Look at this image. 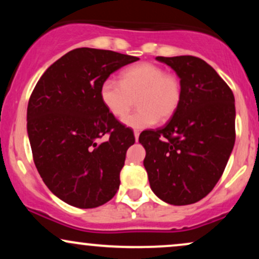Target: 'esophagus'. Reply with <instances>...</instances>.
I'll return each mask as SVG.
<instances>
[{"label": "esophagus", "mask_w": 259, "mask_h": 259, "mask_svg": "<svg viewBox=\"0 0 259 259\" xmlns=\"http://www.w3.org/2000/svg\"><path fill=\"white\" fill-rule=\"evenodd\" d=\"M134 136H135V141H139V136H140V133L138 132V130H135V132H134Z\"/></svg>", "instance_id": "1"}]
</instances>
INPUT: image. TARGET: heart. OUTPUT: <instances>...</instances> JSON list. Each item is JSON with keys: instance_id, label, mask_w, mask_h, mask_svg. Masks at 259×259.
<instances>
[{"instance_id": "b5f03b06", "label": "heart", "mask_w": 259, "mask_h": 259, "mask_svg": "<svg viewBox=\"0 0 259 259\" xmlns=\"http://www.w3.org/2000/svg\"><path fill=\"white\" fill-rule=\"evenodd\" d=\"M183 85L179 76L168 74L159 65L140 63L120 74V82L107 79L101 84L100 99L113 117L123 118L138 99L139 111L124 118L132 129H146L158 120H168L179 108Z\"/></svg>"}]
</instances>
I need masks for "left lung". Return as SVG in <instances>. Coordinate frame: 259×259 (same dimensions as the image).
<instances>
[{"label": "left lung", "mask_w": 259, "mask_h": 259, "mask_svg": "<svg viewBox=\"0 0 259 259\" xmlns=\"http://www.w3.org/2000/svg\"><path fill=\"white\" fill-rule=\"evenodd\" d=\"M183 85L179 108L165 126L140 134L144 165L157 197L174 206L202 200L221 179L235 144L233 91L203 59L157 57Z\"/></svg>", "instance_id": "8db88e82"}]
</instances>
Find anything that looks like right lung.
Listing matches in <instances>:
<instances>
[{"mask_svg":"<svg viewBox=\"0 0 259 259\" xmlns=\"http://www.w3.org/2000/svg\"><path fill=\"white\" fill-rule=\"evenodd\" d=\"M138 57L81 47L50 65L32 91L26 129L35 165L50 191L78 208L112 200L134 134L100 99L105 80ZM105 135L109 139L102 143Z\"/></svg>","mask_w":259,"mask_h":259,"instance_id":"add662e5","label":"right lung"}]
</instances>
